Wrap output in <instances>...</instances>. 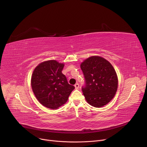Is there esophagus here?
Wrapping results in <instances>:
<instances>
[{"label":"esophagus","mask_w":147,"mask_h":147,"mask_svg":"<svg viewBox=\"0 0 147 147\" xmlns=\"http://www.w3.org/2000/svg\"><path fill=\"white\" fill-rule=\"evenodd\" d=\"M74 86H75V88H76V89H78L79 88V83H76V84H74Z\"/></svg>","instance_id":"1"}]
</instances>
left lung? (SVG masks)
Segmentation results:
<instances>
[{
  "instance_id": "obj_1",
  "label": "left lung",
  "mask_w": 147,
  "mask_h": 147,
  "mask_svg": "<svg viewBox=\"0 0 147 147\" xmlns=\"http://www.w3.org/2000/svg\"><path fill=\"white\" fill-rule=\"evenodd\" d=\"M80 68L84 78L82 90L87 102L98 108L109 103L118 87L116 72L104 58L94 56L84 60Z\"/></svg>"
}]
</instances>
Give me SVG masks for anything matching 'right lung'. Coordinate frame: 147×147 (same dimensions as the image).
<instances>
[{
  "mask_svg": "<svg viewBox=\"0 0 147 147\" xmlns=\"http://www.w3.org/2000/svg\"><path fill=\"white\" fill-rule=\"evenodd\" d=\"M64 66L55 60L45 61L36 67L32 76L31 84L37 99L51 109L64 104L75 88L62 73Z\"/></svg>",
  "mask_w": 147,
  "mask_h": 147,
  "instance_id": "add662e5",
  "label": "right lung"
}]
</instances>
